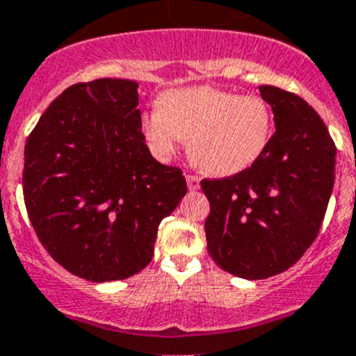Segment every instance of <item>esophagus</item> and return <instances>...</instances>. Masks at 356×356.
I'll return each mask as SVG.
<instances>
[{
	"mask_svg": "<svg viewBox=\"0 0 356 356\" xmlns=\"http://www.w3.org/2000/svg\"><path fill=\"white\" fill-rule=\"evenodd\" d=\"M185 180H187V187H189L191 191H196L200 187V178L195 175H187L185 176Z\"/></svg>",
	"mask_w": 356,
	"mask_h": 356,
	"instance_id": "34e87169",
	"label": "esophagus"
}]
</instances>
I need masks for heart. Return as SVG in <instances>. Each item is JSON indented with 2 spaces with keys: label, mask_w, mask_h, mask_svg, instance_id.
Returning a JSON list of instances; mask_svg holds the SVG:
<instances>
[{
  "label": "heart",
  "mask_w": 356,
  "mask_h": 356,
  "mask_svg": "<svg viewBox=\"0 0 356 356\" xmlns=\"http://www.w3.org/2000/svg\"><path fill=\"white\" fill-rule=\"evenodd\" d=\"M140 129L160 160L187 140L195 165L214 176L242 172L262 156L273 136V108L262 96H240L216 87L167 90L158 111L145 113Z\"/></svg>",
  "instance_id": "heart-1"
}]
</instances>
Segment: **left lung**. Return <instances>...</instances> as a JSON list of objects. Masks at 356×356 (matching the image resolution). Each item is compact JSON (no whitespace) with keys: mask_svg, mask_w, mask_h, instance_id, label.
<instances>
[{"mask_svg":"<svg viewBox=\"0 0 356 356\" xmlns=\"http://www.w3.org/2000/svg\"><path fill=\"white\" fill-rule=\"evenodd\" d=\"M275 132L249 169L202 180L211 204L207 251L234 277L262 280L287 271L315 242L334 184L337 147L315 108L262 85Z\"/></svg>","mask_w":356,"mask_h":356,"instance_id":"8db88e82","label":"left lung"}]
</instances>
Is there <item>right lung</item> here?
<instances>
[{
  "label": "right lung",
  "mask_w": 356,
  "mask_h": 356,
  "mask_svg": "<svg viewBox=\"0 0 356 356\" xmlns=\"http://www.w3.org/2000/svg\"><path fill=\"white\" fill-rule=\"evenodd\" d=\"M138 83L70 85L29 134L23 198L41 245L90 282L123 280L152 260L158 225L187 193L184 172L152 158Z\"/></svg>",
  "instance_id": "1"
}]
</instances>
